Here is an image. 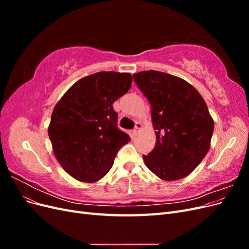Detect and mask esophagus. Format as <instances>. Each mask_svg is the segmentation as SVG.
<instances>
[{
	"label": "esophagus",
	"instance_id": "esophagus-1",
	"mask_svg": "<svg viewBox=\"0 0 249 249\" xmlns=\"http://www.w3.org/2000/svg\"><path fill=\"white\" fill-rule=\"evenodd\" d=\"M142 127V124H140V123H136L135 124V129L133 130V132H132V135L134 137H136L137 135H138V132H139V130L141 129Z\"/></svg>",
	"mask_w": 249,
	"mask_h": 249
}]
</instances>
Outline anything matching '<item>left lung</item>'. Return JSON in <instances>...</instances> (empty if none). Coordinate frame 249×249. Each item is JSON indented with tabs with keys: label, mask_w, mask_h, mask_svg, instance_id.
I'll return each instance as SVG.
<instances>
[{
	"label": "left lung",
	"mask_w": 249,
	"mask_h": 249,
	"mask_svg": "<svg viewBox=\"0 0 249 249\" xmlns=\"http://www.w3.org/2000/svg\"><path fill=\"white\" fill-rule=\"evenodd\" d=\"M152 106L156 145L143 155L147 168L164 180L180 179L209 152L214 120L199 92L187 81L157 71L133 74Z\"/></svg>",
	"instance_id": "left-lung-1"
}]
</instances>
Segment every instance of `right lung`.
<instances>
[{"label":"right lung","instance_id":"add662e5","mask_svg":"<svg viewBox=\"0 0 249 249\" xmlns=\"http://www.w3.org/2000/svg\"><path fill=\"white\" fill-rule=\"evenodd\" d=\"M132 81L129 72H96L74 83L56 104L49 137L57 161L73 178L100 180L131 140L116 125L113 103L127 92Z\"/></svg>","mask_w":249,"mask_h":249}]
</instances>
